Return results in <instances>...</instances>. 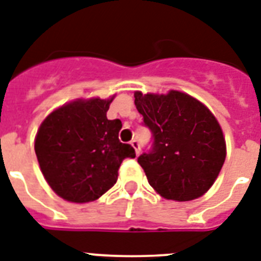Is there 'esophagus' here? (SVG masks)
I'll use <instances>...</instances> for the list:
<instances>
[{"mask_svg":"<svg viewBox=\"0 0 261 261\" xmlns=\"http://www.w3.org/2000/svg\"><path fill=\"white\" fill-rule=\"evenodd\" d=\"M131 146L134 147L135 154H137V155H139V152H141V145H139V142H138L137 139H134V141H131Z\"/></svg>","mask_w":261,"mask_h":261,"instance_id":"1","label":"esophagus"}]
</instances>
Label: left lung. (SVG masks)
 Wrapping results in <instances>:
<instances>
[{"instance_id":"obj_1","label":"left lung","mask_w":261,"mask_h":261,"mask_svg":"<svg viewBox=\"0 0 261 261\" xmlns=\"http://www.w3.org/2000/svg\"><path fill=\"white\" fill-rule=\"evenodd\" d=\"M151 150L138 156L150 185L174 201H190L209 190L226 156L225 139L215 115L190 95L134 94Z\"/></svg>"}]
</instances>
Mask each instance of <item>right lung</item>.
Returning <instances> with one entry per match:
<instances>
[{
  "label": "right lung",
  "instance_id": "1",
  "mask_svg": "<svg viewBox=\"0 0 261 261\" xmlns=\"http://www.w3.org/2000/svg\"><path fill=\"white\" fill-rule=\"evenodd\" d=\"M111 99H87L61 106L46 116L35 139L44 178L71 202L97 200L115 185L124 158H135L119 141L122 122L107 119Z\"/></svg>",
  "mask_w": 261,
  "mask_h": 261
}]
</instances>
